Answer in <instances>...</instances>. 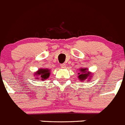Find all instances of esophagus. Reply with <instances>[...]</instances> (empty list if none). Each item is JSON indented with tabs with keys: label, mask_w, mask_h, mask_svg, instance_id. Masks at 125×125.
Instances as JSON below:
<instances>
[{
	"label": "esophagus",
	"mask_w": 125,
	"mask_h": 125,
	"mask_svg": "<svg viewBox=\"0 0 125 125\" xmlns=\"http://www.w3.org/2000/svg\"><path fill=\"white\" fill-rule=\"evenodd\" d=\"M66 67V64H61V68H65Z\"/></svg>",
	"instance_id": "1"
}]
</instances>
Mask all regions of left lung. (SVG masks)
<instances>
[{"mask_svg":"<svg viewBox=\"0 0 125 125\" xmlns=\"http://www.w3.org/2000/svg\"><path fill=\"white\" fill-rule=\"evenodd\" d=\"M78 74H79L78 78H79V79L81 81H83L84 80H86L88 78L92 77V76H91V73L88 71V69L87 68H81L80 72L78 73Z\"/></svg>","mask_w":125,"mask_h":125,"instance_id":"obj_1","label":"left lung"}]
</instances>
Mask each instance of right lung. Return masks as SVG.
Wrapping results in <instances>:
<instances>
[{
    "label": "right lung",
    "mask_w": 125,
    "mask_h": 125,
    "mask_svg": "<svg viewBox=\"0 0 125 125\" xmlns=\"http://www.w3.org/2000/svg\"><path fill=\"white\" fill-rule=\"evenodd\" d=\"M35 75L36 76V79L45 80L50 76V70L47 69H39L37 72L35 73Z\"/></svg>",
    "instance_id": "right-lung-1"
}]
</instances>
